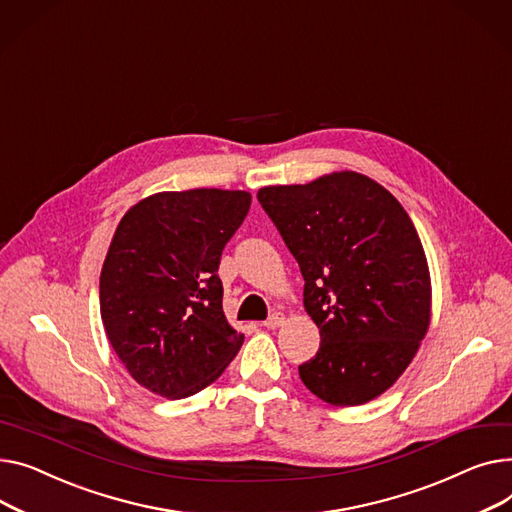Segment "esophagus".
Segmentation results:
<instances>
[{"label": "esophagus", "mask_w": 512, "mask_h": 512, "mask_svg": "<svg viewBox=\"0 0 512 512\" xmlns=\"http://www.w3.org/2000/svg\"><path fill=\"white\" fill-rule=\"evenodd\" d=\"M285 314L283 312H275L273 316H268V320H264L262 322V326L264 328H270V330H273V328H279V326H283V322H285Z\"/></svg>", "instance_id": "obj_1"}]
</instances>
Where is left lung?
<instances>
[{
    "mask_svg": "<svg viewBox=\"0 0 512 512\" xmlns=\"http://www.w3.org/2000/svg\"><path fill=\"white\" fill-rule=\"evenodd\" d=\"M258 200L302 270L304 308L320 328L299 378L335 407L380 397L411 364L432 316L430 268L405 208L355 171L266 186Z\"/></svg>",
    "mask_w": 512,
    "mask_h": 512,
    "instance_id": "left-lung-1",
    "label": "left lung"
}]
</instances>
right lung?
<instances>
[{
  "instance_id": "right-lung-1",
  "label": "right lung",
  "mask_w": 512,
  "mask_h": 512,
  "mask_svg": "<svg viewBox=\"0 0 512 512\" xmlns=\"http://www.w3.org/2000/svg\"><path fill=\"white\" fill-rule=\"evenodd\" d=\"M250 204L244 190L159 192L119 221L101 270V318L113 351L150 393L196 395L242 347L217 270Z\"/></svg>"
}]
</instances>
